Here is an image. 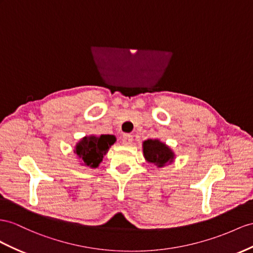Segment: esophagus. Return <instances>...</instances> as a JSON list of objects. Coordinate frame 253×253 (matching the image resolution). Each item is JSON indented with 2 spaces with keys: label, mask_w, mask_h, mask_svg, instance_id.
<instances>
[{
  "label": "esophagus",
  "mask_w": 253,
  "mask_h": 253,
  "mask_svg": "<svg viewBox=\"0 0 253 253\" xmlns=\"http://www.w3.org/2000/svg\"><path fill=\"white\" fill-rule=\"evenodd\" d=\"M132 140H133V138H132V135H131V134H128V133H126V134H123V137H122V142H123V144H125V145L131 144Z\"/></svg>",
  "instance_id": "1"
}]
</instances>
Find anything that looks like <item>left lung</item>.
<instances>
[{
	"mask_svg": "<svg viewBox=\"0 0 253 253\" xmlns=\"http://www.w3.org/2000/svg\"><path fill=\"white\" fill-rule=\"evenodd\" d=\"M143 155L147 163L158 168L171 164L174 159V153L171 148L159 140H146L143 142Z\"/></svg>",
	"mask_w": 253,
	"mask_h": 253,
	"instance_id": "left-lung-1",
	"label": "left lung"
}]
</instances>
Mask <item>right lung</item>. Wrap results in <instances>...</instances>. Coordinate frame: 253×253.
<instances>
[{
	"label": "right lung",
	"mask_w": 253,
	"mask_h": 253,
	"mask_svg": "<svg viewBox=\"0 0 253 253\" xmlns=\"http://www.w3.org/2000/svg\"><path fill=\"white\" fill-rule=\"evenodd\" d=\"M115 141L112 134H101L99 137L88 135L78 142L74 153L81 160V165L97 168Z\"/></svg>",
	"instance_id": "add662e5"
}]
</instances>
